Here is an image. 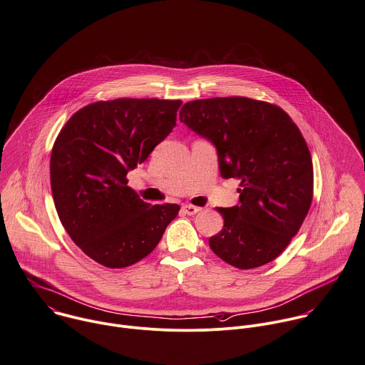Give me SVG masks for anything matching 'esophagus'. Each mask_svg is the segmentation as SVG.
Returning a JSON list of instances; mask_svg holds the SVG:
<instances>
[{
	"label": "esophagus",
	"mask_w": 365,
	"mask_h": 365,
	"mask_svg": "<svg viewBox=\"0 0 365 365\" xmlns=\"http://www.w3.org/2000/svg\"><path fill=\"white\" fill-rule=\"evenodd\" d=\"M181 210H182V212H184V214H187V215H195V214L200 211V208H198V207L191 205V204H185V205H182V207H181Z\"/></svg>",
	"instance_id": "34e87169"
}]
</instances>
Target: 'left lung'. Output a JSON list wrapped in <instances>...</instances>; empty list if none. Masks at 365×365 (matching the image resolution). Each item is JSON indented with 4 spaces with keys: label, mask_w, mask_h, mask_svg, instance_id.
<instances>
[{
    "label": "left lung",
    "mask_w": 365,
    "mask_h": 365,
    "mask_svg": "<svg viewBox=\"0 0 365 365\" xmlns=\"http://www.w3.org/2000/svg\"><path fill=\"white\" fill-rule=\"evenodd\" d=\"M180 120L215 145L222 178L240 180V205L217 208L224 228L208 241L212 252L240 269L271 262L312 201V161L299 128L278 106L247 97L190 101Z\"/></svg>",
    "instance_id": "8db88e82"
}]
</instances>
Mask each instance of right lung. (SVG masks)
<instances>
[{
    "instance_id": "obj_1",
    "label": "right lung",
    "mask_w": 365,
    "mask_h": 365,
    "mask_svg": "<svg viewBox=\"0 0 365 365\" xmlns=\"http://www.w3.org/2000/svg\"><path fill=\"white\" fill-rule=\"evenodd\" d=\"M181 100L117 98L78 110L51 151V190L71 240L107 268L130 267L160 242L180 205L144 202L127 174L175 127Z\"/></svg>"
}]
</instances>
